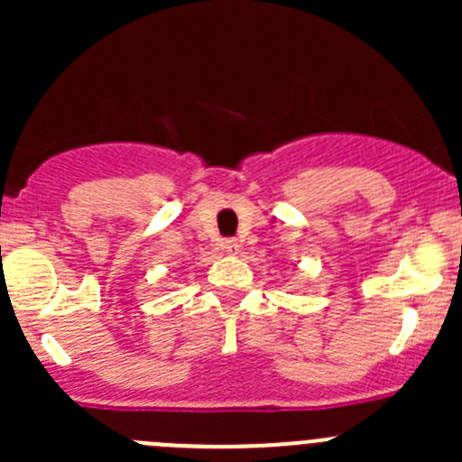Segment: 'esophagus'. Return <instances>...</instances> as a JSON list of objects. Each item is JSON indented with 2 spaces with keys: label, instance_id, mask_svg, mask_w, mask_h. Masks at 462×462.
<instances>
[{
  "label": "esophagus",
  "instance_id": "esophagus-1",
  "mask_svg": "<svg viewBox=\"0 0 462 462\" xmlns=\"http://www.w3.org/2000/svg\"><path fill=\"white\" fill-rule=\"evenodd\" d=\"M223 248H226L227 254H236L241 250V244L236 239H230V241H226V245H223Z\"/></svg>",
  "mask_w": 462,
  "mask_h": 462
}]
</instances>
